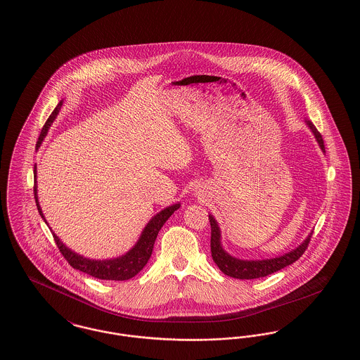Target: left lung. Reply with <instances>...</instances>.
<instances>
[{"mask_svg": "<svg viewBox=\"0 0 360 360\" xmlns=\"http://www.w3.org/2000/svg\"><path fill=\"white\" fill-rule=\"evenodd\" d=\"M307 125L311 129V131L314 133L316 139H317L318 144L322 150H325L323 146V139L321 136V133L318 131L317 127H314L310 121H307ZM210 223H211V252L212 258L214 261V264L219 266V269L224 274V275L230 276L233 278H240V280H252V278H259V277H265V276L272 275L277 271L294 264L296 259H299L303 253L306 252L311 235L310 233L306 240L299 245L295 250L290 252V253L271 258V259H258V261H248V259H238L233 258L230 254L226 253L220 245V230L219 226L216 223V220L213 219V216L210 214Z\"/></svg>", "mask_w": 360, "mask_h": 360, "instance_id": "1", "label": "left lung"}]
</instances>
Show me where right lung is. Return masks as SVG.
I'll list each match as a JSON object with an SVG mask.
<instances>
[{"mask_svg":"<svg viewBox=\"0 0 360 360\" xmlns=\"http://www.w3.org/2000/svg\"><path fill=\"white\" fill-rule=\"evenodd\" d=\"M63 106V102H60L57 107L54 108V111L50 114L49 120L46 121L44 127H42V131L39 134L37 147H39L42 144L44 136L47 134V130L50 125L53 124L54 118L57 117L60 108ZM34 175H35V185H34V195H35V201H37V208L39 211V214L43 216L41 205L38 202V195H37V167H34ZM179 208V204H174L169 208L159 212L156 216H153L150 219L147 227L144 229V231L141 233L139 242L134 245V248L131 250H129L125 255L114 258V259H103V261H96V259H89L84 258L83 255L73 253L70 249H68L64 243L58 239V236L56 233H53L54 240L57 243V248L60 249L61 254L64 255L65 259L68 261V264L70 266H73L75 269H79L82 272H84L86 275L101 278V280H115V281H124L129 280L131 277L137 275L148 262L149 257L153 250V245L156 240V236L160 231V229L163 227V224L169 220V216Z\"/></svg>","mask_w":360,"mask_h":360,"instance_id":"obj_1","label":"right lung"}]
</instances>
